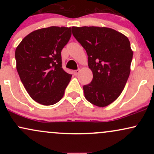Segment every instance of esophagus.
<instances>
[{"mask_svg": "<svg viewBox=\"0 0 154 154\" xmlns=\"http://www.w3.org/2000/svg\"><path fill=\"white\" fill-rule=\"evenodd\" d=\"M79 72H80V70H79V69L75 70V71L73 72V74H74V75H75V76H77V75H79Z\"/></svg>", "mask_w": 154, "mask_h": 154, "instance_id": "obj_1", "label": "esophagus"}]
</instances>
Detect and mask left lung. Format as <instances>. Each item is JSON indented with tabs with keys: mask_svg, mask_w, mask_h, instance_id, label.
<instances>
[{
	"mask_svg": "<svg viewBox=\"0 0 154 154\" xmlns=\"http://www.w3.org/2000/svg\"><path fill=\"white\" fill-rule=\"evenodd\" d=\"M72 30L85 49L93 72L92 82L83 86L85 97L93 105L106 106L117 99L130 75L133 56L130 40L104 26H72Z\"/></svg>",
	"mask_w": 154,
	"mask_h": 154,
	"instance_id": "8db88e82",
	"label": "left lung"
}]
</instances>
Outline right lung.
<instances>
[{
    "instance_id": "obj_1",
    "label": "right lung",
    "mask_w": 154,
    "mask_h": 154,
    "mask_svg": "<svg viewBox=\"0 0 154 154\" xmlns=\"http://www.w3.org/2000/svg\"><path fill=\"white\" fill-rule=\"evenodd\" d=\"M71 35V27L42 28L26 35L16 48L21 81L31 98L42 105L59 102L71 79L61 66V51Z\"/></svg>"
}]
</instances>
